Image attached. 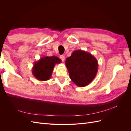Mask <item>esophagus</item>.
<instances>
[{
  "mask_svg": "<svg viewBox=\"0 0 131 131\" xmlns=\"http://www.w3.org/2000/svg\"><path fill=\"white\" fill-rule=\"evenodd\" d=\"M60 58L61 59V60L63 62L64 61V60H65V57H64V56H63V55H61V56H60Z\"/></svg>",
  "mask_w": 131,
  "mask_h": 131,
  "instance_id": "esophagus-1",
  "label": "esophagus"
}]
</instances>
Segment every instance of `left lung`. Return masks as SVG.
<instances>
[{
    "label": "left lung",
    "instance_id": "left-lung-1",
    "mask_svg": "<svg viewBox=\"0 0 131 131\" xmlns=\"http://www.w3.org/2000/svg\"><path fill=\"white\" fill-rule=\"evenodd\" d=\"M70 78L79 87L92 81L98 72V61L92 54L81 50H75L66 60Z\"/></svg>",
    "mask_w": 131,
    "mask_h": 131
}]
</instances>
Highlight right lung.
Segmentation results:
<instances>
[{"label":"right lung","mask_w":131,"mask_h":131,"mask_svg":"<svg viewBox=\"0 0 131 131\" xmlns=\"http://www.w3.org/2000/svg\"><path fill=\"white\" fill-rule=\"evenodd\" d=\"M61 59L55 56L42 57L34 62L32 73L39 81H47L52 76L54 67L56 64L61 63Z\"/></svg>","instance_id":"obj_1"}]
</instances>
